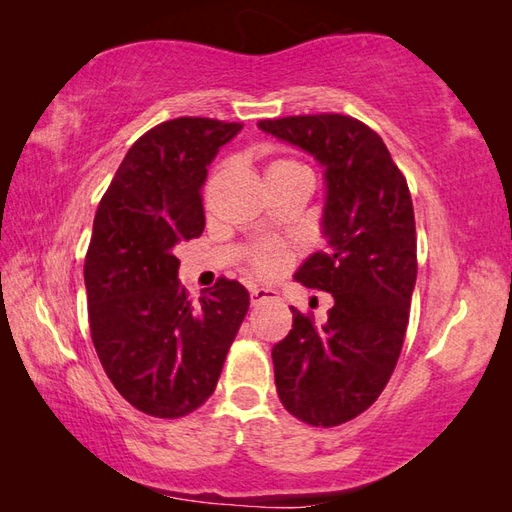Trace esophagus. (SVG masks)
<instances>
[{
    "label": "esophagus",
    "mask_w": 512,
    "mask_h": 512,
    "mask_svg": "<svg viewBox=\"0 0 512 512\" xmlns=\"http://www.w3.org/2000/svg\"><path fill=\"white\" fill-rule=\"evenodd\" d=\"M270 299H277V292L270 290V288H250V303L253 306H259V303L270 301Z\"/></svg>",
    "instance_id": "34e87169"
}]
</instances>
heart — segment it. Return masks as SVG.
Here are the masks:
<instances>
[{
    "label": "heart",
    "instance_id": "b5f03b06",
    "mask_svg": "<svg viewBox=\"0 0 512 512\" xmlns=\"http://www.w3.org/2000/svg\"><path fill=\"white\" fill-rule=\"evenodd\" d=\"M292 171H308V169L303 167L301 162H297V160L279 158L275 162H270L268 178L279 176V173H292ZM288 262H290L288 250L281 246V244H275V242L259 244L255 248V253L250 255V268H253V273L257 277H264V279L277 277L281 270L288 266Z\"/></svg>",
    "mask_w": 512,
    "mask_h": 512
}]
</instances>
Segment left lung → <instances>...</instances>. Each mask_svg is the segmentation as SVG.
<instances>
[{
	"label": "left lung",
	"instance_id": "obj_1",
	"mask_svg": "<svg viewBox=\"0 0 512 512\" xmlns=\"http://www.w3.org/2000/svg\"><path fill=\"white\" fill-rule=\"evenodd\" d=\"M325 167L328 248L295 273L330 292L328 321L292 310V330L273 347L281 405L312 427H336L372 407L405 343L418 275L416 220L407 180L372 127L343 114L257 123Z\"/></svg>",
	"mask_w": 512,
	"mask_h": 512
}]
</instances>
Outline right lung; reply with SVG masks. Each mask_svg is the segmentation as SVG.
<instances>
[{
    "mask_svg": "<svg viewBox=\"0 0 512 512\" xmlns=\"http://www.w3.org/2000/svg\"><path fill=\"white\" fill-rule=\"evenodd\" d=\"M239 129L200 116L151 127L94 217L83 266L92 343L118 394L147 416L182 418L204 405L250 306L248 290L226 277L193 301L173 255L202 235L206 167Z\"/></svg>",
    "mask_w": 512,
    "mask_h": 512,
    "instance_id": "right-lung-1",
    "label": "right lung"
}]
</instances>
